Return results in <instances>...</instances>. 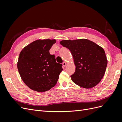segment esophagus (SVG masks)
Returning <instances> with one entry per match:
<instances>
[{"label":"esophagus","instance_id":"obj_1","mask_svg":"<svg viewBox=\"0 0 122 122\" xmlns=\"http://www.w3.org/2000/svg\"><path fill=\"white\" fill-rule=\"evenodd\" d=\"M66 65H67V62H66V61H64V62H62V66H63L64 67H66Z\"/></svg>","mask_w":122,"mask_h":122}]
</instances>
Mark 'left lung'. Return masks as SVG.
<instances>
[{
  "mask_svg": "<svg viewBox=\"0 0 122 122\" xmlns=\"http://www.w3.org/2000/svg\"><path fill=\"white\" fill-rule=\"evenodd\" d=\"M60 44L69 49L73 56L76 66L75 73L71 76L74 83L91 88L101 81L107 65L103 48L86 39L62 40Z\"/></svg>",
  "mask_w": 122,
  "mask_h": 122,
  "instance_id": "left-lung-1",
  "label": "left lung"
}]
</instances>
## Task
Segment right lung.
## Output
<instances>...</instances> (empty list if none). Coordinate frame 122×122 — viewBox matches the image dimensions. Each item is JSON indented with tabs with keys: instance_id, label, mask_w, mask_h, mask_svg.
I'll use <instances>...</instances> for the list:
<instances>
[{
	"instance_id": "obj_1",
	"label": "right lung",
	"mask_w": 122,
	"mask_h": 122,
	"mask_svg": "<svg viewBox=\"0 0 122 122\" xmlns=\"http://www.w3.org/2000/svg\"><path fill=\"white\" fill-rule=\"evenodd\" d=\"M56 41L38 40L25 46L20 52L17 68L22 80L32 90L44 92L56 84L62 65L57 63L49 50Z\"/></svg>"
}]
</instances>
